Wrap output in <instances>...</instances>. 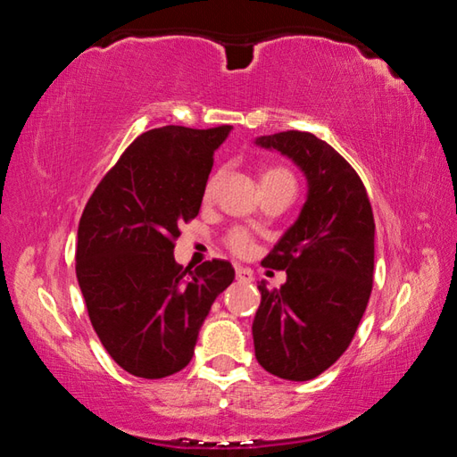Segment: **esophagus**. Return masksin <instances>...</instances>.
I'll list each match as a JSON object with an SVG mask.
<instances>
[{"label": "esophagus", "instance_id": "34e87169", "mask_svg": "<svg viewBox=\"0 0 457 457\" xmlns=\"http://www.w3.org/2000/svg\"><path fill=\"white\" fill-rule=\"evenodd\" d=\"M236 278L239 282H252L253 280V272L250 268L244 266H236Z\"/></svg>", "mask_w": 457, "mask_h": 457}]
</instances>
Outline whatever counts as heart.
I'll use <instances>...</instances> for the list:
<instances>
[{
    "label": "heart",
    "mask_w": 457,
    "mask_h": 457,
    "mask_svg": "<svg viewBox=\"0 0 457 457\" xmlns=\"http://www.w3.org/2000/svg\"><path fill=\"white\" fill-rule=\"evenodd\" d=\"M268 179H292V175H290V171H286V169H282V167H270V169H264V173H262V181H268ZM218 183H220L218 173L212 175L210 179H207L205 191H204L205 197L213 195L215 187H218ZM228 245H229L231 252L237 253V256H244V253L252 250V239H250V236H247V231L234 229L228 236Z\"/></svg>",
    "instance_id": "1"
}]
</instances>
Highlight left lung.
<instances>
[{
    "label": "left lung",
    "mask_w": 457,
    "mask_h": 457,
    "mask_svg": "<svg viewBox=\"0 0 457 457\" xmlns=\"http://www.w3.org/2000/svg\"><path fill=\"white\" fill-rule=\"evenodd\" d=\"M258 146L292 159L308 183L294 226L262 266L286 270L278 290L258 284L252 324L256 359L268 373L311 381L340 359L365 314L375 268V220L357 171L312 133L284 130Z\"/></svg>",
    "instance_id": "left-lung-1"
}]
</instances>
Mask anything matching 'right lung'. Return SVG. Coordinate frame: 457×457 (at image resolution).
Returning a JSON list of instances; mask_svg holds the SVG:
<instances>
[{"label":"right lung","mask_w":457,"mask_h":457,"mask_svg":"<svg viewBox=\"0 0 457 457\" xmlns=\"http://www.w3.org/2000/svg\"><path fill=\"white\" fill-rule=\"evenodd\" d=\"M229 130H146L82 212L76 278L100 343L135 377L163 378L187 367L213 300L234 282L226 260L191 270L173 256L179 223L197 218L213 153Z\"/></svg>","instance_id":"obj_1"}]
</instances>
